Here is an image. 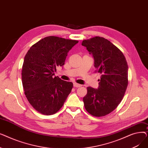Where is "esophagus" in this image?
I'll use <instances>...</instances> for the list:
<instances>
[{
  "instance_id": "esophagus-1",
  "label": "esophagus",
  "mask_w": 148,
  "mask_h": 148,
  "mask_svg": "<svg viewBox=\"0 0 148 148\" xmlns=\"http://www.w3.org/2000/svg\"><path fill=\"white\" fill-rule=\"evenodd\" d=\"M74 86L75 88H80L82 86V85L77 83H74Z\"/></svg>"
}]
</instances>
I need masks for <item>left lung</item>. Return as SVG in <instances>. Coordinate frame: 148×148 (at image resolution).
<instances>
[{"instance_id":"left-lung-1","label":"left lung","mask_w":148,"mask_h":148,"mask_svg":"<svg viewBox=\"0 0 148 148\" xmlns=\"http://www.w3.org/2000/svg\"><path fill=\"white\" fill-rule=\"evenodd\" d=\"M95 60V72L101 74L99 87L87 88L83 100L86 111L96 117L113 112L121 102L128 84V64L123 53L103 37L82 41Z\"/></svg>"}]
</instances>
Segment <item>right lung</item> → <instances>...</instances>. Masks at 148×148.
Returning <instances> with one entry per match:
<instances>
[{
  "instance_id": "right-lung-1",
  "label": "right lung",
  "mask_w": 148,
  "mask_h": 148,
  "mask_svg": "<svg viewBox=\"0 0 148 148\" xmlns=\"http://www.w3.org/2000/svg\"><path fill=\"white\" fill-rule=\"evenodd\" d=\"M79 41L58 36L44 38L27 52L21 70L25 94L35 109L51 115L63 106L71 92L72 82L54 77L58 66H62L68 51Z\"/></svg>"
}]
</instances>
